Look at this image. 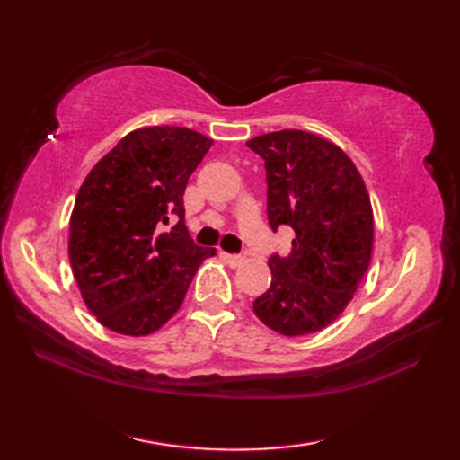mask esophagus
<instances>
[{"label": "esophagus", "instance_id": "1", "mask_svg": "<svg viewBox=\"0 0 460 460\" xmlns=\"http://www.w3.org/2000/svg\"><path fill=\"white\" fill-rule=\"evenodd\" d=\"M221 257L229 267H239V265H243V261H245V257L243 255H231V252H221Z\"/></svg>", "mask_w": 460, "mask_h": 460}]
</instances>
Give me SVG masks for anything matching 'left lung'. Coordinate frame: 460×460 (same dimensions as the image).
<instances>
[{
    "instance_id": "obj_1",
    "label": "left lung",
    "mask_w": 460,
    "mask_h": 460,
    "mask_svg": "<svg viewBox=\"0 0 460 460\" xmlns=\"http://www.w3.org/2000/svg\"><path fill=\"white\" fill-rule=\"evenodd\" d=\"M247 146L265 160L270 229L295 231L290 255H270V288L252 310L282 336L312 334L344 312L369 267L366 183L346 152L316 134L269 132Z\"/></svg>"
}]
</instances>
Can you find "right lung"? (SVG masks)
I'll use <instances>...</instances> for the list:
<instances>
[{
    "instance_id": "add662e5",
    "label": "right lung",
    "mask_w": 460,
    "mask_h": 460,
    "mask_svg": "<svg viewBox=\"0 0 460 460\" xmlns=\"http://www.w3.org/2000/svg\"><path fill=\"white\" fill-rule=\"evenodd\" d=\"M213 140L181 126L130 134L86 175L68 227V259L84 305L124 336L162 328L215 249L185 227L183 191Z\"/></svg>"
}]
</instances>
